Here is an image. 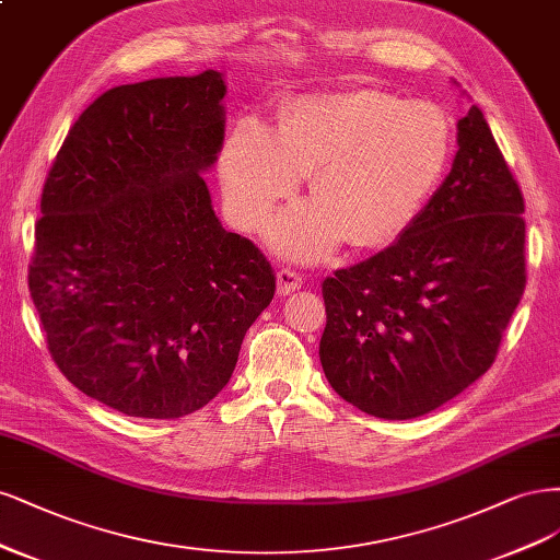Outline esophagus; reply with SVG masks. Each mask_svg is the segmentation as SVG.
Returning a JSON list of instances; mask_svg holds the SVG:
<instances>
[{
  "label": "esophagus",
  "instance_id": "esophagus-1",
  "mask_svg": "<svg viewBox=\"0 0 560 560\" xmlns=\"http://www.w3.org/2000/svg\"><path fill=\"white\" fill-rule=\"evenodd\" d=\"M302 288V279L293 269H279L277 272V293L279 295H291Z\"/></svg>",
  "mask_w": 560,
  "mask_h": 560
}]
</instances>
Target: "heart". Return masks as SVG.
<instances>
[{
  "mask_svg": "<svg viewBox=\"0 0 560 560\" xmlns=\"http://www.w3.org/2000/svg\"><path fill=\"white\" fill-rule=\"evenodd\" d=\"M454 151V128L432 102H402L382 90L302 95L279 128L244 116L221 153L232 221L258 230L272 207L312 173L314 200L285 209L269 244L295 260H318L349 237L390 244L419 221Z\"/></svg>",
  "mask_w": 560,
  "mask_h": 560,
  "instance_id": "obj_1",
  "label": "heart"
}]
</instances>
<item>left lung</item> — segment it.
<instances>
[{
    "instance_id": "8db88e82",
    "label": "left lung",
    "mask_w": 560,
    "mask_h": 560,
    "mask_svg": "<svg viewBox=\"0 0 560 560\" xmlns=\"http://www.w3.org/2000/svg\"><path fill=\"white\" fill-rule=\"evenodd\" d=\"M523 195L479 106L419 221L382 254L323 281L320 365L376 419L442 407L493 365L526 288Z\"/></svg>"
}]
</instances>
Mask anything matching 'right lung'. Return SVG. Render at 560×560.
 I'll return each mask as SVG.
<instances>
[{"mask_svg":"<svg viewBox=\"0 0 560 560\" xmlns=\"http://www.w3.org/2000/svg\"><path fill=\"white\" fill-rule=\"evenodd\" d=\"M225 93L213 69L106 90L44 184L30 293L48 351L88 398L128 417L211 402L277 291L202 176L223 149Z\"/></svg>","mask_w":560,"mask_h":560,"instance_id":"add662e5","label":"right lung"}]
</instances>
